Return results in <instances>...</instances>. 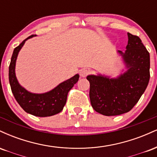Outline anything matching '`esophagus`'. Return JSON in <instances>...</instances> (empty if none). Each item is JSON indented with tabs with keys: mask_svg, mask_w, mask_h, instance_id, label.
I'll use <instances>...</instances> for the list:
<instances>
[{
	"mask_svg": "<svg viewBox=\"0 0 157 157\" xmlns=\"http://www.w3.org/2000/svg\"><path fill=\"white\" fill-rule=\"evenodd\" d=\"M89 71L88 69H86V68H82V69L80 70V77H86L88 75H89Z\"/></svg>",
	"mask_w": 157,
	"mask_h": 157,
	"instance_id": "34e87169",
	"label": "esophagus"
}]
</instances>
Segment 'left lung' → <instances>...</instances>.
Masks as SVG:
<instances>
[{"label":"left lung","mask_w":157,"mask_h":157,"mask_svg":"<svg viewBox=\"0 0 157 157\" xmlns=\"http://www.w3.org/2000/svg\"><path fill=\"white\" fill-rule=\"evenodd\" d=\"M125 52L118 51L127 71L117 78L89 75L91 106L105 116L128 112L145 92L150 79V55L138 36L128 33Z\"/></svg>","instance_id":"8db88e82"}]
</instances>
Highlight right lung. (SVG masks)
Segmentation results:
<instances>
[{"mask_svg": "<svg viewBox=\"0 0 157 157\" xmlns=\"http://www.w3.org/2000/svg\"><path fill=\"white\" fill-rule=\"evenodd\" d=\"M32 35L27 37L13 51L10 67L9 80L12 94L21 107L27 113L36 117H50L60 113L66 105L67 95L74 85L79 80V75L61 82L51 91L44 94H35L28 91L19 84L15 75V64L20 50L26 40L35 37Z\"/></svg>", "mask_w": 157, "mask_h": 157, "instance_id": "1", "label": "right lung"}]
</instances>
